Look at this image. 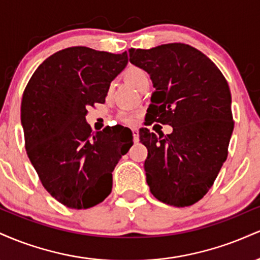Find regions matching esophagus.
Here are the masks:
<instances>
[{
	"label": "esophagus",
	"instance_id": "obj_1",
	"mask_svg": "<svg viewBox=\"0 0 260 260\" xmlns=\"http://www.w3.org/2000/svg\"><path fill=\"white\" fill-rule=\"evenodd\" d=\"M132 133H133L134 142H138V140H139V132H138V129H137V128H133Z\"/></svg>",
	"mask_w": 260,
	"mask_h": 260
}]
</instances>
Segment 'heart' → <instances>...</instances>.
Instances as JSON below:
<instances>
[{
	"instance_id": "heart-1",
	"label": "heart",
	"mask_w": 260,
	"mask_h": 260,
	"mask_svg": "<svg viewBox=\"0 0 260 260\" xmlns=\"http://www.w3.org/2000/svg\"><path fill=\"white\" fill-rule=\"evenodd\" d=\"M124 79L129 83L133 88L138 89L142 86L144 83L149 82V74L145 72L143 68L136 67V66H131L124 72ZM121 121H123L124 123H133L136 120V115L132 112H122L120 115Z\"/></svg>"
}]
</instances>
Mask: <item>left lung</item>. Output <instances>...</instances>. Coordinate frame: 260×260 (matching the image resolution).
Instances as JSON below:
<instances>
[{
	"instance_id": "obj_1",
	"label": "left lung",
	"mask_w": 260,
	"mask_h": 260,
	"mask_svg": "<svg viewBox=\"0 0 260 260\" xmlns=\"http://www.w3.org/2000/svg\"><path fill=\"white\" fill-rule=\"evenodd\" d=\"M128 52L131 63L147 71L155 88L145 122L174 129L168 136L139 129L148 149L147 183L160 202L189 207L207 194L228 159L235 124L229 84L216 64L189 45Z\"/></svg>"
}]
</instances>
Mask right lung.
Here are the masks:
<instances>
[{"mask_svg":"<svg viewBox=\"0 0 260 260\" xmlns=\"http://www.w3.org/2000/svg\"><path fill=\"white\" fill-rule=\"evenodd\" d=\"M127 62V52L68 47L45 59L23 92L26 154L45 189L67 208L103 202L111 193L113 169L132 147L129 140L118 148L121 127L94 133L85 121L86 109L105 103Z\"/></svg>","mask_w":260,"mask_h":260,"instance_id":"add662e5","label":"right lung"}]
</instances>
